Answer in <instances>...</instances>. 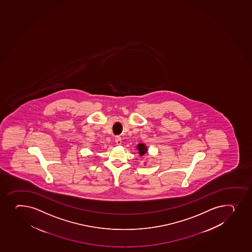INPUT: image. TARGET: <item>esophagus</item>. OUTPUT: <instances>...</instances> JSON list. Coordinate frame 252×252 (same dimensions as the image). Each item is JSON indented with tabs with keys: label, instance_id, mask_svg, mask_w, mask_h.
<instances>
[{
	"label": "esophagus",
	"instance_id": "1",
	"mask_svg": "<svg viewBox=\"0 0 252 252\" xmlns=\"http://www.w3.org/2000/svg\"><path fill=\"white\" fill-rule=\"evenodd\" d=\"M115 142H116V144H117V146H120V145L122 144V138L117 135V136L115 137Z\"/></svg>",
	"mask_w": 252,
	"mask_h": 252
}]
</instances>
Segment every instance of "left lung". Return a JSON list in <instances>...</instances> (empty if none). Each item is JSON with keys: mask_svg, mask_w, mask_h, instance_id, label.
I'll return each mask as SVG.
<instances>
[{"mask_svg": "<svg viewBox=\"0 0 252 252\" xmlns=\"http://www.w3.org/2000/svg\"><path fill=\"white\" fill-rule=\"evenodd\" d=\"M137 150L139 151V154H140V156L146 155L147 153V151H148V149L144 144H139L137 146Z\"/></svg>", "mask_w": 252, "mask_h": 252, "instance_id": "obj_1", "label": "left lung"}]
</instances>
